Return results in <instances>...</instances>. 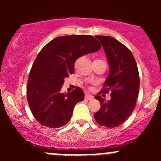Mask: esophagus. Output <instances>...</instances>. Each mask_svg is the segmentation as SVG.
<instances>
[{
	"mask_svg": "<svg viewBox=\"0 0 161 161\" xmlns=\"http://www.w3.org/2000/svg\"><path fill=\"white\" fill-rule=\"evenodd\" d=\"M85 98L86 100H88V101H91V100L94 98V97L92 95H90V94H86V95H85Z\"/></svg>",
	"mask_w": 161,
	"mask_h": 161,
	"instance_id": "1",
	"label": "esophagus"
}]
</instances>
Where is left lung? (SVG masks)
<instances>
[{"label":"left lung","instance_id":"1","mask_svg":"<svg viewBox=\"0 0 161 161\" xmlns=\"http://www.w3.org/2000/svg\"><path fill=\"white\" fill-rule=\"evenodd\" d=\"M95 38L104 47L110 67V73L98 95L110 92L111 98L105 101L100 95L95 96L101 103V109L94 117L101 125L114 128L124 123L136 108L140 84L137 64L132 52L116 38L103 36Z\"/></svg>","mask_w":161,"mask_h":161}]
</instances>
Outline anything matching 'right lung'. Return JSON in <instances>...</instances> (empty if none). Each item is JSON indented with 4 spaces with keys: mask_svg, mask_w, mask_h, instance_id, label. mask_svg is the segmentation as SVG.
<instances>
[{
    "mask_svg": "<svg viewBox=\"0 0 161 161\" xmlns=\"http://www.w3.org/2000/svg\"><path fill=\"white\" fill-rule=\"evenodd\" d=\"M101 45L87 35L58 37L43 47L32 64L27 85V100L33 116L41 125L60 128L71 119L75 105L84 100V92L61 93L64 79L74 73L80 57L94 53Z\"/></svg>",
    "mask_w": 161,
    "mask_h": 161,
    "instance_id": "1",
    "label": "right lung"
}]
</instances>
